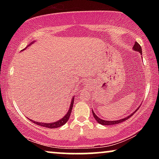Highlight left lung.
I'll list each match as a JSON object with an SVG mask.
<instances>
[{"instance_id":"1","label":"left lung","mask_w":159,"mask_h":159,"mask_svg":"<svg viewBox=\"0 0 159 159\" xmlns=\"http://www.w3.org/2000/svg\"><path fill=\"white\" fill-rule=\"evenodd\" d=\"M133 49L134 51L139 52V53H140L142 54V48H141V46L140 45H139V43L138 42H135V44L133 46ZM140 108V107H139ZM138 108H137V110H135V111L132 113V114H130V116H128L126 117V118H124V119H121L120 120H117V121H105V120H102L101 119H100L99 117H98L96 115L94 112H93V116H94V118L95 119V120H96L98 122L99 124H101V125H116V124H119V123H121L123 122V121H125V120H127L129 118V117H131L132 115H133L134 113H135L137 111H138Z\"/></svg>"}]
</instances>
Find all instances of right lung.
Masks as SVG:
<instances>
[{
    "mask_svg": "<svg viewBox=\"0 0 159 159\" xmlns=\"http://www.w3.org/2000/svg\"><path fill=\"white\" fill-rule=\"evenodd\" d=\"M73 103H74V98H72L71 102V106L70 108H69V110L67 114L65 115V116L64 118H62L61 120H58V121H56V122H53V123H42V122H36L33 120H31V121H33V123H35L36 125H40L42 127H48V128H51V129H53V128H57L61 126L64 125V124L66 123V121H68V119L70 116L71 113V110H72V107H73Z\"/></svg>",
    "mask_w": 159,
    "mask_h": 159,
    "instance_id": "1",
    "label": "right lung"
}]
</instances>
